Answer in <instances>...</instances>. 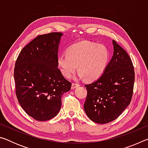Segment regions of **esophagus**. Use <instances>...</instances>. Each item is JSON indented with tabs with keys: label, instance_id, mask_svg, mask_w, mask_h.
Listing matches in <instances>:
<instances>
[{
	"label": "esophagus",
	"instance_id": "obj_1",
	"mask_svg": "<svg viewBox=\"0 0 148 148\" xmlns=\"http://www.w3.org/2000/svg\"><path fill=\"white\" fill-rule=\"evenodd\" d=\"M79 84H75V83L72 84V89L76 88V87H79Z\"/></svg>",
	"mask_w": 148,
	"mask_h": 148
}]
</instances>
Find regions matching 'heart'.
<instances>
[{
	"mask_svg": "<svg viewBox=\"0 0 148 148\" xmlns=\"http://www.w3.org/2000/svg\"><path fill=\"white\" fill-rule=\"evenodd\" d=\"M108 59L109 51L104 45L82 41L70 46L66 54L59 55L57 64L65 77H71L77 66L79 76L92 81L101 76Z\"/></svg>",
	"mask_w": 148,
	"mask_h": 148,
	"instance_id": "b5f03b06",
	"label": "heart"
}]
</instances>
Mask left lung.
I'll return each mask as SVG.
<instances>
[{"label":"left lung","mask_w":148,"mask_h":148,"mask_svg":"<svg viewBox=\"0 0 148 148\" xmlns=\"http://www.w3.org/2000/svg\"><path fill=\"white\" fill-rule=\"evenodd\" d=\"M114 54L96 81L85 86L87 91L84 110L92 121L99 124L117 119L131 101L134 71L126 51L112 40Z\"/></svg>","instance_id":"1"}]
</instances>
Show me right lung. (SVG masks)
Masks as SVG:
<instances>
[{"label": "right lung", "instance_id": "right-lung-1", "mask_svg": "<svg viewBox=\"0 0 148 148\" xmlns=\"http://www.w3.org/2000/svg\"><path fill=\"white\" fill-rule=\"evenodd\" d=\"M61 32L39 35L25 46L14 68L16 94L24 111L44 121L56 117L61 107V97L72 84L58 69Z\"/></svg>", "mask_w": 148, "mask_h": 148}]
</instances>
